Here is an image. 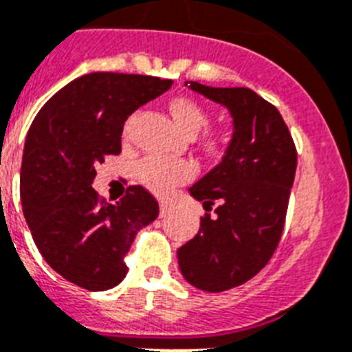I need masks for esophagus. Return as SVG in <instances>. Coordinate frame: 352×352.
Segmentation results:
<instances>
[{
    "instance_id": "1",
    "label": "esophagus",
    "mask_w": 352,
    "mask_h": 352,
    "mask_svg": "<svg viewBox=\"0 0 352 352\" xmlns=\"http://www.w3.org/2000/svg\"><path fill=\"white\" fill-rule=\"evenodd\" d=\"M169 212H170V205L167 203V201L162 199L160 201V215H162V217H165V215H167Z\"/></svg>"
}]
</instances>
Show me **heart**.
<instances>
[{"mask_svg":"<svg viewBox=\"0 0 352 352\" xmlns=\"http://www.w3.org/2000/svg\"><path fill=\"white\" fill-rule=\"evenodd\" d=\"M169 110L176 124L188 135L197 133L201 128H205L208 124V113L194 99H173L169 104ZM205 146L208 149H217L221 146V139L217 135H208L205 139ZM192 174H194V167L185 160H173V158L155 156V158H147L140 165V179L146 183L147 187L155 188L158 192L169 190L174 185L187 182Z\"/></svg>","mask_w":352,"mask_h":352,"instance_id":"1","label":"heart"}]
</instances>
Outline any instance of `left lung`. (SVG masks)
Here are the masks:
<instances>
[{"label":"left lung","instance_id":"8db88e82","mask_svg":"<svg viewBox=\"0 0 352 352\" xmlns=\"http://www.w3.org/2000/svg\"><path fill=\"white\" fill-rule=\"evenodd\" d=\"M194 92L233 117V137L222 162L190 187L206 212L197 235L178 249L183 278L205 292L245 283L269 263L285 228L297 167L292 135L274 104L245 87H206Z\"/></svg>","mask_w":352,"mask_h":352}]
</instances>
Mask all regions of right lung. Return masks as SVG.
<instances>
[{"label": "right lung", "instance_id": "right-lung-1", "mask_svg": "<svg viewBox=\"0 0 352 352\" xmlns=\"http://www.w3.org/2000/svg\"><path fill=\"white\" fill-rule=\"evenodd\" d=\"M170 85L173 80L142 74H83L60 89L30 126L21 165L23 213L47 265L85 290L121 283L135 235L158 217V203L140 185L113 205L92 182L96 165L121 153L126 119Z\"/></svg>", "mask_w": 352, "mask_h": 352}]
</instances>
